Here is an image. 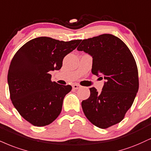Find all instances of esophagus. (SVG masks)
<instances>
[{"label":"esophagus","mask_w":151,"mask_h":151,"mask_svg":"<svg viewBox=\"0 0 151 151\" xmlns=\"http://www.w3.org/2000/svg\"><path fill=\"white\" fill-rule=\"evenodd\" d=\"M80 87L81 86H79V84H77V83H74V84L72 85V88H73V89H79Z\"/></svg>","instance_id":"34e87169"}]
</instances>
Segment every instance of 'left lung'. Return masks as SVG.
Segmentation results:
<instances>
[{"label":"left lung","instance_id":"1","mask_svg":"<svg viewBox=\"0 0 151 151\" xmlns=\"http://www.w3.org/2000/svg\"><path fill=\"white\" fill-rule=\"evenodd\" d=\"M77 50L91 56L92 73L105 79L101 92L90 88L89 98L81 102L85 116L101 129L120 122L139 90L137 63L130 50L109 34L83 39Z\"/></svg>","mask_w":151,"mask_h":151}]
</instances>
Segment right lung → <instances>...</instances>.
<instances>
[{
	"mask_svg": "<svg viewBox=\"0 0 151 151\" xmlns=\"http://www.w3.org/2000/svg\"><path fill=\"white\" fill-rule=\"evenodd\" d=\"M80 42L42 36L28 41L14 55L8 74L10 99L32 124L48 125L60 114L63 99L72 86L52 82L50 72L59 70L65 56Z\"/></svg>",
	"mask_w": 151,
	"mask_h": 151,
	"instance_id": "add662e5",
	"label": "right lung"
}]
</instances>
